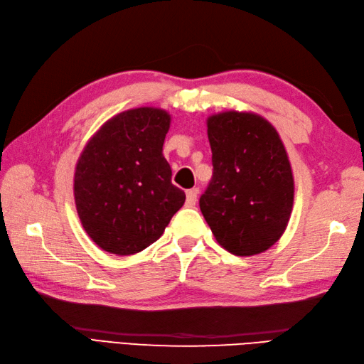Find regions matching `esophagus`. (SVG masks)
Returning <instances> with one entry per match:
<instances>
[{
    "label": "esophagus",
    "mask_w": 364,
    "mask_h": 364,
    "mask_svg": "<svg viewBox=\"0 0 364 364\" xmlns=\"http://www.w3.org/2000/svg\"><path fill=\"white\" fill-rule=\"evenodd\" d=\"M197 194H198V189L197 188L189 189L186 192V205L188 206H194L197 203Z\"/></svg>",
    "instance_id": "34e87169"
}]
</instances>
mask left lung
Listing matches in <instances>:
<instances>
[{"label":"left lung","mask_w":364,"mask_h":364,"mask_svg":"<svg viewBox=\"0 0 364 364\" xmlns=\"http://www.w3.org/2000/svg\"><path fill=\"white\" fill-rule=\"evenodd\" d=\"M213 180L200 210L215 241L236 257L270 249L284 233L294 205V175L275 127L252 111L206 119Z\"/></svg>","instance_id":"obj_1"}]
</instances>
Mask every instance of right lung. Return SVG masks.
I'll return each instance as SVG.
<instances>
[{"mask_svg": "<svg viewBox=\"0 0 364 364\" xmlns=\"http://www.w3.org/2000/svg\"><path fill=\"white\" fill-rule=\"evenodd\" d=\"M170 122L161 107H134L106 120L84 145L73 197L82 228L102 250L120 257L142 252L184 205L162 154Z\"/></svg>", "mask_w": 364, "mask_h": 364, "instance_id": "right-lung-1", "label": "right lung"}]
</instances>
